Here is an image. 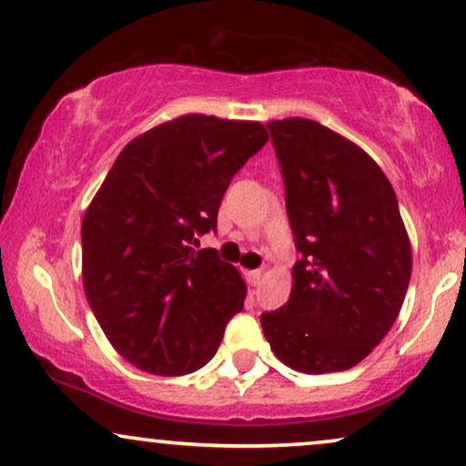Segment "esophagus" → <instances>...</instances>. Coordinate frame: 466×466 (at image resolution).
<instances>
[{"mask_svg":"<svg viewBox=\"0 0 466 466\" xmlns=\"http://www.w3.org/2000/svg\"><path fill=\"white\" fill-rule=\"evenodd\" d=\"M245 279H247V284H249V286H258V284H260V279H262V270L260 268L247 270Z\"/></svg>","mask_w":466,"mask_h":466,"instance_id":"1","label":"esophagus"}]
</instances>
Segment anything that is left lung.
I'll list each match as a JSON object with an SVG mask.
<instances>
[{"label":"left lung","mask_w":466,"mask_h":466,"mask_svg":"<svg viewBox=\"0 0 466 466\" xmlns=\"http://www.w3.org/2000/svg\"><path fill=\"white\" fill-rule=\"evenodd\" d=\"M301 253L286 305L260 316L270 349L305 374L357 365L393 327L410 281L398 198L359 146L305 117L268 122Z\"/></svg>","instance_id":"1"}]
</instances>
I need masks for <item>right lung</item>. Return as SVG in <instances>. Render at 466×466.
<instances>
[{
    "label": "right lung",
    "mask_w": 466,
    "mask_h": 466,
    "mask_svg": "<svg viewBox=\"0 0 466 466\" xmlns=\"http://www.w3.org/2000/svg\"><path fill=\"white\" fill-rule=\"evenodd\" d=\"M268 141L260 122L182 116L125 146L81 223L87 303L144 372L182 376L215 357L247 288L215 249L229 182Z\"/></svg>",
    "instance_id": "1"
}]
</instances>
